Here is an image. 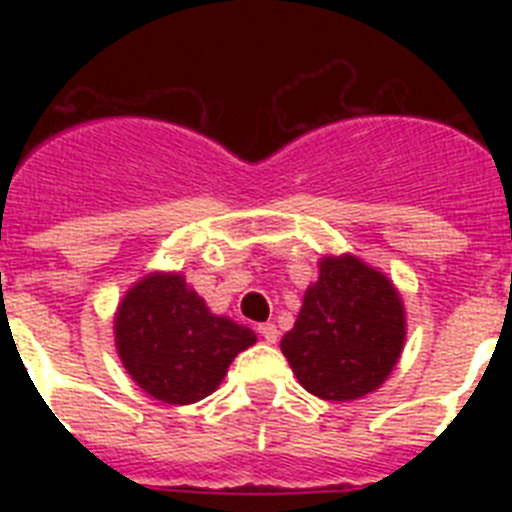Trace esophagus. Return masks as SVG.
I'll return each instance as SVG.
<instances>
[{
	"mask_svg": "<svg viewBox=\"0 0 512 512\" xmlns=\"http://www.w3.org/2000/svg\"><path fill=\"white\" fill-rule=\"evenodd\" d=\"M259 336L264 338L266 343H277V338H279L277 325H274V323H261L259 325Z\"/></svg>",
	"mask_w": 512,
	"mask_h": 512,
	"instance_id": "1",
	"label": "esophagus"
}]
</instances>
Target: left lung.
I'll return each mask as SVG.
<instances>
[{"label":"left lung","instance_id":"obj_1","mask_svg":"<svg viewBox=\"0 0 512 512\" xmlns=\"http://www.w3.org/2000/svg\"><path fill=\"white\" fill-rule=\"evenodd\" d=\"M405 312L390 279L354 256L320 261L282 354L312 395L356 400L377 390L397 364Z\"/></svg>","mask_w":512,"mask_h":512}]
</instances>
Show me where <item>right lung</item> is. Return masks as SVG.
Wrapping results in <instances>:
<instances>
[{
	"label": "right lung",
	"mask_w": 512,
	"mask_h": 512,
	"mask_svg": "<svg viewBox=\"0 0 512 512\" xmlns=\"http://www.w3.org/2000/svg\"><path fill=\"white\" fill-rule=\"evenodd\" d=\"M115 341L128 374L148 395L192 405L217 390L230 361L256 336L233 320L215 318L179 274H151L122 300Z\"/></svg>",
	"instance_id": "right-lung-1"
}]
</instances>
